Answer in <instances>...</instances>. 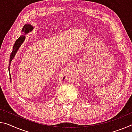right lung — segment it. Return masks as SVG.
I'll list each match as a JSON object with an SVG mask.
<instances>
[{
  "mask_svg": "<svg viewBox=\"0 0 132 132\" xmlns=\"http://www.w3.org/2000/svg\"><path fill=\"white\" fill-rule=\"evenodd\" d=\"M33 29V27L30 25V24H25L23 26V28L22 29V32H24L25 33V35L28 34V33L31 32ZM25 36H23V35H21V36L19 37L18 39L16 40V42L14 43V45L13 47V51H12V52L11 53V55H10V60H9V75H10V77L11 78V76H10V63H11L12 60H13V59L14 58V56H15L16 53H17L19 49V47L23 43V42L25 40ZM64 79V77H63V79Z\"/></svg>",
  "mask_w": 132,
  "mask_h": 132,
  "instance_id": "obj_1",
  "label": "right lung"
}]
</instances>
